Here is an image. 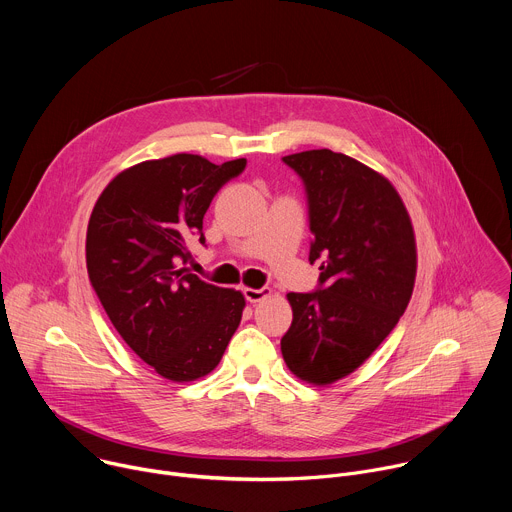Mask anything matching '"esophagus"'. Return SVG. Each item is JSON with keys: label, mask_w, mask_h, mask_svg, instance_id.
Instances as JSON below:
<instances>
[{"label": "esophagus", "mask_w": 512, "mask_h": 512, "mask_svg": "<svg viewBox=\"0 0 512 512\" xmlns=\"http://www.w3.org/2000/svg\"><path fill=\"white\" fill-rule=\"evenodd\" d=\"M243 296H245L247 302L255 304V302H261V300H265L267 296H271V289H269V287H259V289L245 287V289H243Z\"/></svg>", "instance_id": "esophagus-1"}]
</instances>
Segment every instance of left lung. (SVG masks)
<instances>
[{"label": "left lung", "mask_w": 512, "mask_h": 512, "mask_svg": "<svg viewBox=\"0 0 512 512\" xmlns=\"http://www.w3.org/2000/svg\"><path fill=\"white\" fill-rule=\"evenodd\" d=\"M306 188L310 263L320 283L287 294L294 320L281 338L298 379L330 385L367 360L403 316L415 283L417 251L407 208L393 184L332 150L285 156Z\"/></svg>", "instance_id": "left-lung-1"}]
</instances>
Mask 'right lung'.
Instances as JSON below:
<instances>
[{
  "mask_svg": "<svg viewBox=\"0 0 512 512\" xmlns=\"http://www.w3.org/2000/svg\"><path fill=\"white\" fill-rule=\"evenodd\" d=\"M245 158L216 166L176 154L135 164L99 196L87 229L95 294L127 346L158 375L188 383L214 371L239 328L241 291L206 283L186 267L188 241Z\"/></svg>",
  "mask_w": 512,
  "mask_h": 512,
  "instance_id": "1",
  "label": "right lung"
}]
</instances>
